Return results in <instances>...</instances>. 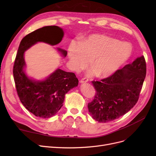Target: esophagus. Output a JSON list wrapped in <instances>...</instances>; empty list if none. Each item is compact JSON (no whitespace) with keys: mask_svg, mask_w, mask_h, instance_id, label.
<instances>
[{"mask_svg":"<svg viewBox=\"0 0 156 156\" xmlns=\"http://www.w3.org/2000/svg\"><path fill=\"white\" fill-rule=\"evenodd\" d=\"M88 81V79L87 78H83L80 80V83H87Z\"/></svg>","mask_w":156,"mask_h":156,"instance_id":"1","label":"esophagus"}]
</instances>
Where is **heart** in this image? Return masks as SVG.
<instances>
[{
  "label": "heart",
  "instance_id": "b5f03b06",
  "mask_svg": "<svg viewBox=\"0 0 156 156\" xmlns=\"http://www.w3.org/2000/svg\"><path fill=\"white\" fill-rule=\"evenodd\" d=\"M132 54V47L104 34H94L83 40L79 44L72 43L68 49V58L75 69L87 66L98 77H107L119 69Z\"/></svg>",
  "mask_w": 156,
  "mask_h": 156
}]
</instances>
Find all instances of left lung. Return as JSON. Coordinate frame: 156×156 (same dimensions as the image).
Instances as JSON below:
<instances>
[{"label":"left lung","mask_w":156,"mask_h":156,"mask_svg":"<svg viewBox=\"0 0 156 156\" xmlns=\"http://www.w3.org/2000/svg\"><path fill=\"white\" fill-rule=\"evenodd\" d=\"M144 56L117 70L100 81H93L96 95L88 104V112L99 122L119 119L133 108L138 101L146 77Z\"/></svg>","instance_id":"obj_1"}]
</instances>
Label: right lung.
Instances as JSON below:
<instances>
[{
  "mask_svg": "<svg viewBox=\"0 0 156 156\" xmlns=\"http://www.w3.org/2000/svg\"><path fill=\"white\" fill-rule=\"evenodd\" d=\"M64 36L62 28L47 26L37 29L25 36L19 46L13 74L20 100L27 109L41 119L55 115L63 105L66 94L78 85L74 73L66 72L59 68L43 80H36L25 72V52L37 42L51 45L58 44ZM63 57L67 51L56 48Z\"/></svg>",
  "mask_w": 156,
  "mask_h": 156,
  "instance_id": "obj_1",
  "label": "right lung"
}]
</instances>
